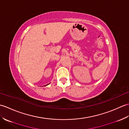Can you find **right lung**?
Wrapping results in <instances>:
<instances>
[{
	"label": "right lung",
	"instance_id": "1",
	"mask_svg": "<svg viewBox=\"0 0 129 129\" xmlns=\"http://www.w3.org/2000/svg\"><path fill=\"white\" fill-rule=\"evenodd\" d=\"M48 85V84H47V85Z\"/></svg>",
	"mask_w": 129,
	"mask_h": 129
}]
</instances>
